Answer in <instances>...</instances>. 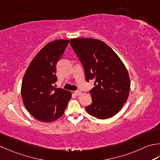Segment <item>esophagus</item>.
<instances>
[{"mask_svg":"<svg viewBox=\"0 0 160 160\" xmlns=\"http://www.w3.org/2000/svg\"><path fill=\"white\" fill-rule=\"evenodd\" d=\"M74 93H75V94H76V96H79V95H80L81 94V92L80 91H78V90H77V91H75L74 92Z\"/></svg>","mask_w":160,"mask_h":160,"instance_id":"1","label":"esophagus"}]
</instances>
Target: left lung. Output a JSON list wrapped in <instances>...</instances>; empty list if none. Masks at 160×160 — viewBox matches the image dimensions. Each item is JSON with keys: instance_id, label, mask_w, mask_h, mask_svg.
<instances>
[{"instance_id": "8db88e82", "label": "left lung", "mask_w": 160, "mask_h": 160, "mask_svg": "<svg viewBox=\"0 0 160 160\" xmlns=\"http://www.w3.org/2000/svg\"><path fill=\"white\" fill-rule=\"evenodd\" d=\"M70 43L83 66L87 82L94 81L89 91L92 103L85 108L87 112L99 119L113 117L127 101L130 88L123 62L101 40L71 39Z\"/></svg>"}]
</instances>
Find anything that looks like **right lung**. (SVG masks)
I'll list each match as a JSON object with an SVG mask.
<instances>
[{
    "label": "right lung",
    "mask_w": 160,
    "mask_h": 160,
    "mask_svg": "<svg viewBox=\"0 0 160 160\" xmlns=\"http://www.w3.org/2000/svg\"><path fill=\"white\" fill-rule=\"evenodd\" d=\"M69 40L59 39L48 43L37 53L25 73L21 96L29 113L36 119L52 122L63 115L71 98V92L55 87L57 82L56 64Z\"/></svg>",
    "instance_id": "1"
}]
</instances>
